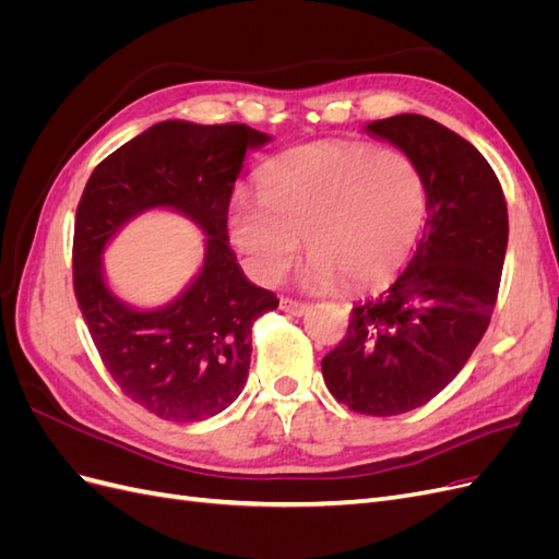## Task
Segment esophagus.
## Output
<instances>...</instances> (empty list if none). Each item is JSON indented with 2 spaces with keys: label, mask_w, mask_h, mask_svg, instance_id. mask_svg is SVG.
I'll return each mask as SVG.
<instances>
[{
  "label": "esophagus",
  "mask_w": 559,
  "mask_h": 559,
  "mask_svg": "<svg viewBox=\"0 0 559 559\" xmlns=\"http://www.w3.org/2000/svg\"><path fill=\"white\" fill-rule=\"evenodd\" d=\"M280 310H282V312H286V314L300 317V314H306V312L310 310V306H306V302L292 300V298H280Z\"/></svg>",
  "instance_id": "34e87169"
}]
</instances>
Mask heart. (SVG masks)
Segmentation results:
<instances>
[{"mask_svg": "<svg viewBox=\"0 0 559 559\" xmlns=\"http://www.w3.org/2000/svg\"><path fill=\"white\" fill-rule=\"evenodd\" d=\"M427 218V183L399 148L368 142H312L277 156L259 177V195H233L226 226L233 247L261 284H275L306 238L302 282L337 280L366 292L399 273Z\"/></svg>", "mask_w": 559, "mask_h": 559, "instance_id": "obj_1", "label": "heart"}]
</instances>
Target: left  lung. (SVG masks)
Here are the masks:
<instances>
[{
	"mask_svg": "<svg viewBox=\"0 0 559 559\" xmlns=\"http://www.w3.org/2000/svg\"><path fill=\"white\" fill-rule=\"evenodd\" d=\"M408 154L427 183V222L403 275L352 308L343 343L321 359L347 408L392 417L431 401L487 331L509 247L501 183L480 151L419 114L364 126Z\"/></svg>",
	"mask_w": 559,
	"mask_h": 559,
	"instance_id": "8db88e82",
	"label": "left lung"
}]
</instances>
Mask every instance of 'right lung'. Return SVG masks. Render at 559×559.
<instances>
[{
	"mask_svg": "<svg viewBox=\"0 0 559 559\" xmlns=\"http://www.w3.org/2000/svg\"><path fill=\"white\" fill-rule=\"evenodd\" d=\"M273 138L245 123L163 121L99 163L74 224V294L93 343L121 392L170 421H200L242 394L251 326L275 310L228 242L226 210L251 151ZM165 209L206 235L203 263L165 307L140 309L111 289L104 251L132 217Z\"/></svg>",
	"mask_w": 559,
	"mask_h": 559,
	"instance_id": "right-lung-1",
	"label": "right lung"
}]
</instances>
